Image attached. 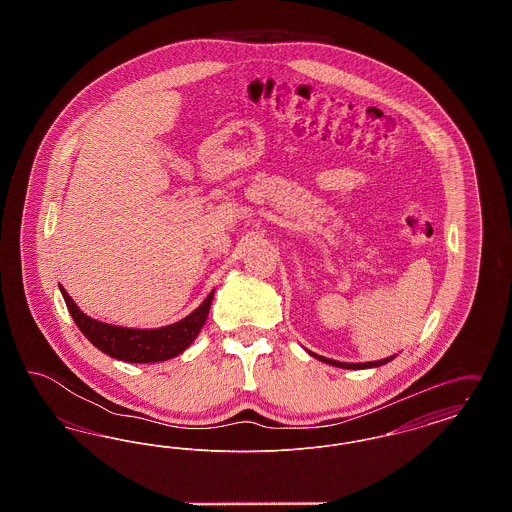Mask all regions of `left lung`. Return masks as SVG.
Here are the masks:
<instances>
[{
	"label": "left lung",
	"instance_id": "8db88e82",
	"mask_svg": "<svg viewBox=\"0 0 512 512\" xmlns=\"http://www.w3.org/2000/svg\"><path fill=\"white\" fill-rule=\"evenodd\" d=\"M311 353V351H309ZM315 359L318 361H322V363H326V365L338 366V368H349V370H365V368H376V366L386 365V363H390L393 361L397 355H391V357H386V359H380V361H370V363H341V361H334V359H326V357H322V355H317V353H311Z\"/></svg>",
	"mask_w": 512,
	"mask_h": 512
}]
</instances>
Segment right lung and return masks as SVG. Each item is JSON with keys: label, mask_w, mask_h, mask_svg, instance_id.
Wrapping results in <instances>:
<instances>
[{"label": "right lung", "mask_w": 512, "mask_h": 512, "mask_svg": "<svg viewBox=\"0 0 512 512\" xmlns=\"http://www.w3.org/2000/svg\"><path fill=\"white\" fill-rule=\"evenodd\" d=\"M59 290L63 293L67 309L74 318L76 326L80 328V332L92 341L101 353L124 363H159L184 353L201 332L215 295L213 290L188 317L163 328L147 330V328H124V326H115V324H107V322L88 317L76 307L73 297L65 292L63 286H59Z\"/></svg>", "instance_id": "obj_1"}]
</instances>
